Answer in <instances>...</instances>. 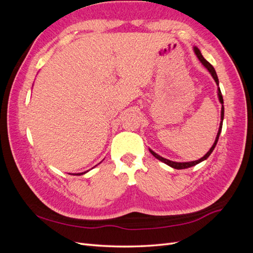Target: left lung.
I'll return each instance as SVG.
<instances>
[{
  "mask_svg": "<svg viewBox=\"0 0 253 253\" xmlns=\"http://www.w3.org/2000/svg\"><path fill=\"white\" fill-rule=\"evenodd\" d=\"M194 52L196 53L197 58L200 59V61H201V62L203 63V65L207 68V70H208V71L210 72V74H211V76L213 77L214 81H215V82H216V84L218 85V78H217V75H216L215 70H214V67H213V66L208 62V61H207V60L203 57V55L201 53L200 49H198L196 46H194ZM217 90H218V99H219V102H220L221 104H224L223 96H221V93H220V89H219V87H218V89H217ZM220 119H221V121H220V124H219V128H218V133H217V135H216L215 141H214V143H213V145L211 147V149L209 150V152L207 153V154H206L204 157H202L201 159H198V160H195V162H189V163H176V162H171V160H169V159H167V158H164V157H162V156H159L158 154H156V153H155L154 151H152L151 149H149V151L151 152V154H152L153 156H154L155 158H157L158 160H160V162L165 163L166 165H168V166H170V167L174 168V169L180 170V169H187V168L193 167V166H195V165H197V164H200V163L204 162L205 159L208 158V157L211 155V153L213 152L214 148H215V145H216V143H217V141H218V138H219V134H220V132H221V126H223V120H224V105H221Z\"/></svg>",
  "mask_w": 253,
  "mask_h": 253,
  "instance_id": "8db88e82",
  "label": "left lung"
}]
</instances>
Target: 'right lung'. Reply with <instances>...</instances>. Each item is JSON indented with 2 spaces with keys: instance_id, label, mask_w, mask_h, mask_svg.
<instances>
[{
  "instance_id": "obj_1",
  "label": "right lung",
  "mask_w": 253,
  "mask_h": 253,
  "mask_svg": "<svg viewBox=\"0 0 253 253\" xmlns=\"http://www.w3.org/2000/svg\"><path fill=\"white\" fill-rule=\"evenodd\" d=\"M84 173H85V172H84ZM81 174H83V173H78L77 175H81Z\"/></svg>"
}]
</instances>
